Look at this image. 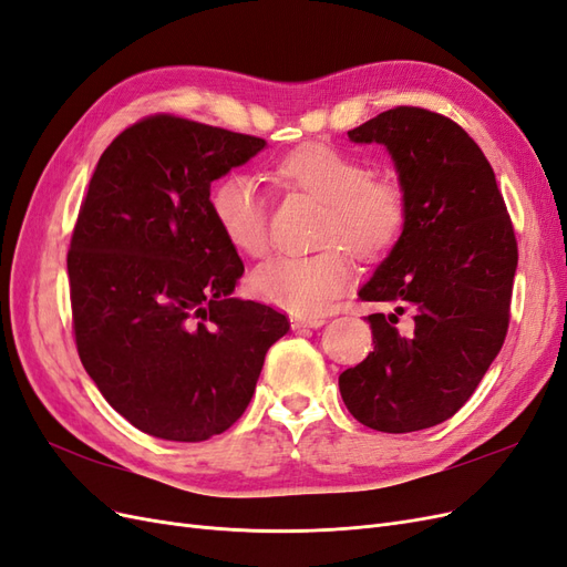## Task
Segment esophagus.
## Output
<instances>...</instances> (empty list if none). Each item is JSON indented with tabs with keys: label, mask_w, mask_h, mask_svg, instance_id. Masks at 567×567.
Wrapping results in <instances>:
<instances>
[{
	"label": "esophagus",
	"mask_w": 567,
	"mask_h": 567,
	"mask_svg": "<svg viewBox=\"0 0 567 567\" xmlns=\"http://www.w3.org/2000/svg\"><path fill=\"white\" fill-rule=\"evenodd\" d=\"M326 319L323 317H293L290 319V326H293L296 331L300 329H319V326H323Z\"/></svg>",
	"instance_id": "1"
}]
</instances>
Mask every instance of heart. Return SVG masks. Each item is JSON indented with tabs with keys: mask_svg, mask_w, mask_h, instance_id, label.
Segmentation results:
<instances>
[{
	"mask_svg": "<svg viewBox=\"0 0 567 567\" xmlns=\"http://www.w3.org/2000/svg\"><path fill=\"white\" fill-rule=\"evenodd\" d=\"M279 175L302 192L329 203L321 244L315 255H277L257 265L250 288L257 298L296 317H319L352 281L346 249L359 257L383 252L400 236L406 200L398 182L371 177L367 163L326 144H310L279 163ZM210 210L227 241L246 255L269 246L267 200L262 184L250 173H231L210 194Z\"/></svg>",
	"mask_w": 567,
	"mask_h": 567,
	"instance_id": "1",
	"label": "heart"
}]
</instances>
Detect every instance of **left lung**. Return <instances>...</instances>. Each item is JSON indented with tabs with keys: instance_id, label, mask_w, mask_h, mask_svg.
Instances as JSON below:
<instances>
[{
	"instance_id": "left-lung-1",
	"label": "left lung",
	"mask_w": 567,
	"mask_h": 567,
	"mask_svg": "<svg viewBox=\"0 0 567 567\" xmlns=\"http://www.w3.org/2000/svg\"><path fill=\"white\" fill-rule=\"evenodd\" d=\"M381 144L404 192L398 241L359 298L383 302L369 315L373 352L340 373L350 414L373 431L414 433L452 419L499 354L516 234L485 153L454 120L400 106L348 132Z\"/></svg>"
}]
</instances>
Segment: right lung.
Here are the masks:
<instances>
[{
	"label": "right lung",
	"mask_w": 567,
	"mask_h": 567,
	"mask_svg": "<svg viewBox=\"0 0 567 567\" xmlns=\"http://www.w3.org/2000/svg\"><path fill=\"white\" fill-rule=\"evenodd\" d=\"M265 146L151 115L115 136L90 179L68 250L78 352L106 402L153 437L225 433L290 329L231 298L244 262L210 210V184Z\"/></svg>",
	"instance_id": "1"
}]
</instances>
